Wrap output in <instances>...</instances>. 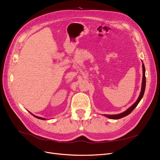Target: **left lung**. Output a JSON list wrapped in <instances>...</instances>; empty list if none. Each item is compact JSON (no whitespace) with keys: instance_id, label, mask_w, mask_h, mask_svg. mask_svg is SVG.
Here are the masks:
<instances>
[{"instance_id":"8db88e82","label":"left lung","mask_w":160,"mask_h":160,"mask_svg":"<svg viewBox=\"0 0 160 160\" xmlns=\"http://www.w3.org/2000/svg\"><path fill=\"white\" fill-rule=\"evenodd\" d=\"M142 67H143V79H142V90L141 92H140V95L139 96V98L138 99V100L136 101V102H135V103H133V105H132L131 107L127 109L124 112L119 113V114H117V115H104L106 117L110 118V119H121L122 118L125 117L128 115L130 114L132 112V111L137 107V105H138V103H139V101H141V99H142L144 92H145V89H146V69H145V66L144 64L143 63L142 65Z\"/></svg>"}]
</instances>
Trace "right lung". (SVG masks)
Returning <instances> with one entry per match:
<instances>
[{
	"mask_svg": "<svg viewBox=\"0 0 160 160\" xmlns=\"http://www.w3.org/2000/svg\"><path fill=\"white\" fill-rule=\"evenodd\" d=\"M32 114V113H31ZM34 117H35V118H38V119H43V120H45V118H40V117H38V116H36V115H34L33 114H32Z\"/></svg>",
	"mask_w": 160,
	"mask_h": 160,
	"instance_id": "1",
	"label": "right lung"
}]
</instances>
